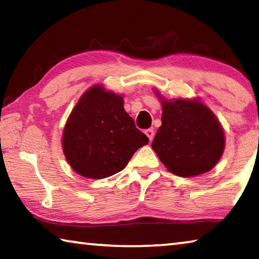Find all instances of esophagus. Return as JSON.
Returning <instances> with one entry per match:
<instances>
[{
	"label": "esophagus",
	"instance_id": "1",
	"mask_svg": "<svg viewBox=\"0 0 259 259\" xmlns=\"http://www.w3.org/2000/svg\"><path fill=\"white\" fill-rule=\"evenodd\" d=\"M145 135L148 137V139H150V142H152L153 138H154V130L153 129H147L145 130Z\"/></svg>",
	"mask_w": 259,
	"mask_h": 259
}]
</instances>
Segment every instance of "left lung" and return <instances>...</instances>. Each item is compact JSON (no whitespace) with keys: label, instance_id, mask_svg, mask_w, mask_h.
Returning <instances> with one entry per match:
<instances>
[{"label":"left lung","instance_id":"left-lung-1","mask_svg":"<svg viewBox=\"0 0 259 259\" xmlns=\"http://www.w3.org/2000/svg\"><path fill=\"white\" fill-rule=\"evenodd\" d=\"M162 105V124L152 148L170 172L194 177L211 170L225 148L221 122L200 99L166 100L154 91Z\"/></svg>","mask_w":259,"mask_h":259}]
</instances>
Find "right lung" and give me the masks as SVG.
I'll use <instances>...</instances> for the list:
<instances>
[{"label": "right lung", "mask_w": 259, "mask_h": 259, "mask_svg": "<svg viewBox=\"0 0 259 259\" xmlns=\"http://www.w3.org/2000/svg\"><path fill=\"white\" fill-rule=\"evenodd\" d=\"M148 143L123 107V97L100 84L88 89L69 114L63 151L74 171L103 179L121 171L135 152Z\"/></svg>", "instance_id": "add662e5"}]
</instances>
